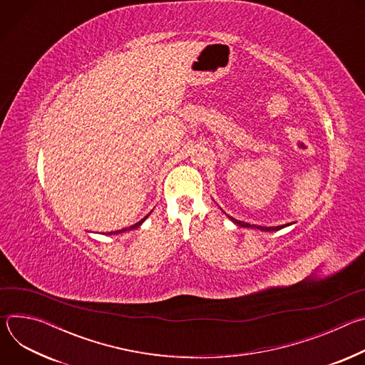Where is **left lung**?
<instances>
[{"label": "left lung", "mask_w": 365, "mask_h": 365, "mask_svg": "<svg viewBox=\"0 0 365 365\" xmlns=\"http://www.w3.org/2000/svg\"><path fill=\"white\" fill-rule=\"evenodd\" d=\"M235 225H238V227H242V228H255V230H259V231H267V232H270V231H279V230H282V228H284V227H289L290 224H286V225H279V227H262V225H251V224H247V222H242V221H238V220H235V218H232V217H228Z\"/></svg>", "instance_id": "1"}]
</instances>
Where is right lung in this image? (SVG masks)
I'll return each mask as SVG.
<instances>
[{
    "mask_svg": "<svg viewBox=\"0 0 365 365\" xmlns=\"http://www.w3.org/2000/svg\"><path fill=\"white\" fill-rule=\"evenodd\" d=\"M148 217V215H147ZM147 217H144L141 221H138L137 224H134V225H131V227H128V228H123V230H120V231H114V232H108V235H115V234H121V232H125V231H131V230H135V228H138L145 220H147Z\"/></svg>",
    "mask_w": 365,
    "mask_h": 365,
    "instance_id": "right-lung-1",
    "label": "right lung"
}]
</instances>
